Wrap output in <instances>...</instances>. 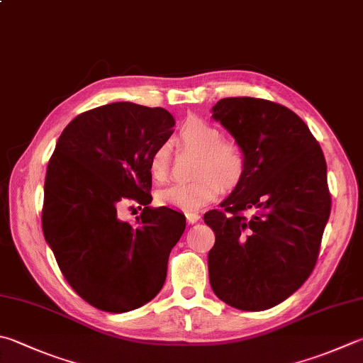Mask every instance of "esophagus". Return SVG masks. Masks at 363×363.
Here are the masks:
<instances>
[{"label":"esophagus","mask_w":363,"mask_h":363,"mask_svg":"<svg viewBox=\"0 0 363 363\" xmlns=\"http://www.w3.org/2000/svg\"><path fill=\"white\" fill-rule=\"evenodd\" d=\"M186 220H188L189 224H194V223H197V221L201 220V215L196 213V211H188V213H186Z\"/></svg>","instance_id":"obj_1"}]
</instances>
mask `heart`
Listing matches in <instances>:
<instances>
[{
  "label": "heart",
  "mask_w": 363,
  "mask_h": 363,
  "mask_svg": "<svg viewBox=\"0 0 363 363\" xmlns=\"http://www.w3.org/2000/svg\"><path fill=\"white\" fill-rule=\"evenodd\" d=\"M179 140L184 147L199 153L196 161L193 182L174 183L162 188L156 199L162 205L183 210H197L220 194L221 183L234 186L245 174V153L238 143L224 140L221 129L199 117L182 125ZM148 172L155 182H164L169 174V148L166 143L156 147L148 160Z\"/></svg>",
  "instance_id": "heart-1"
}]
</instances>
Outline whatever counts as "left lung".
Returning a JSON list of instances; mask_svg holds the SVG:
<instances>
[{"label": "left lung", "mask_w": 363, "mask_h": 363, "mask_svg": "<svg viewBox=\"0 0 363 363\" xmlns=\"http://www.w3.org/2000/svg\"><path fill=\"white\" fill-rule=\"evenodd\" d=\"M246 160L234 191L203 220L215 232L211 289L234 308L281 303L316 265L332 199L318 140L298 115L277 102L224 98L211 108Z\"/></svg>", "instance_id": "8db88e82"}]
</instances>
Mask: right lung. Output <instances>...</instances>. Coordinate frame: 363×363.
Wrapping results in <instances>:
<instances>
[{
  "mask_svg": "<svg viewBox=\"0 0 363 363\" xmlns=\"http://www.w3.org/2000/svg\"><path fill=\"white\" fill-rule=\"evenodd\" d=\"M174 126L166 108L113 102L77 115L57 142L44 183V237L66 281L94 308L135 310L166 281L186 220L148 205V160ZM128 200L144 205L134 225L118 218Z\"/></svg>",
  "mask_w": 363,
  "mask_h": 363,
  "instance_id": "obj_1",
  "label": "right lung"
}]
</instances>
